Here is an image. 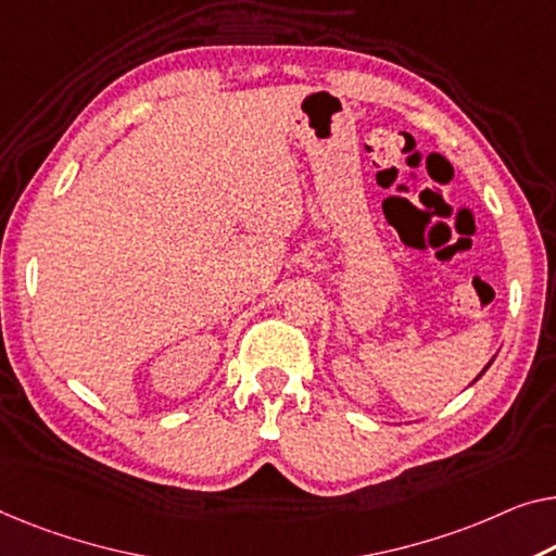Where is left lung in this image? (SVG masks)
Segmentation results:
<instances>
[{"mask_svg":"<svg viewBox=\"0 0 556 556\" xmlns=\"http://www.w3.org/2000/svg\"><path fill=\"white\" fill-rule=\"evenodd\" d=\"M486 369H490V364H486V367H484V371H486ZM484 371H482V375H484ZM482 375H479V377H482Z\"/></svg>","mask_w":556,"mask_h":556,"instance_id":"left-lung-1","label":"left lung"}]
</instances>
